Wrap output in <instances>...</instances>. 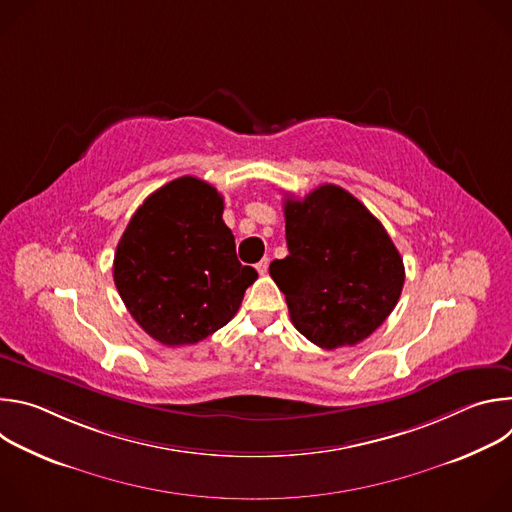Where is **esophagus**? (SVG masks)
<instances>
[{
  "instance_id": "obj_1",
  "label": "esophagus",
  "mask_w": 512,
  "mask_h": 512,
  "mask_svg": "<svg viewBox=\"0 0 512 512\" xmlns=\"http://www.w3.org/2000/svg\"><path fill=\"white\" fill-rule=\"evenodd\" d=\"M267 269H269V259H261V261L257 263V271H259V275H265V273H267Z\"/></svg>"
}]
</instances>
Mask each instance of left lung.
Instances as JSON below:
<instances>
[{
	"label": "left lung",
	"mask_w": 512,
	"mask_h": 512,
	"mask_svg": "<svg viewBox=\"0 0 512 512\" xmlns=\"http://www.w3.org/2000/svg\"><path fill=\"white\" fill-rule=\"evenodd\" d=\"M289 255L269 273L289 318L316 346L334 350L369 338L393 312L405 283L403 259L379 218L350 192L322 184L287 198Z\"/></svg>",
	"instance_id": "obj_1"
}]
</instances>
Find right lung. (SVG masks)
Masks as SVG:
<instances>
[{"label":"right lung","mask_w":512,"mask_h":512,"mask_svg":"<svg viewBox=\"0 0 512 512\" xmlns=\"http://www.w3.org/2000/svg\"><path fill=\"white\" fill-rule=\"evenodd\" d=\"M223 196L194 176L143 200L117 245L113 279L133 320L166 346L196 344L237 314L257 279L241 265Z\"/></svg>","instance_id":"right-lung-1"}]
</instances>
